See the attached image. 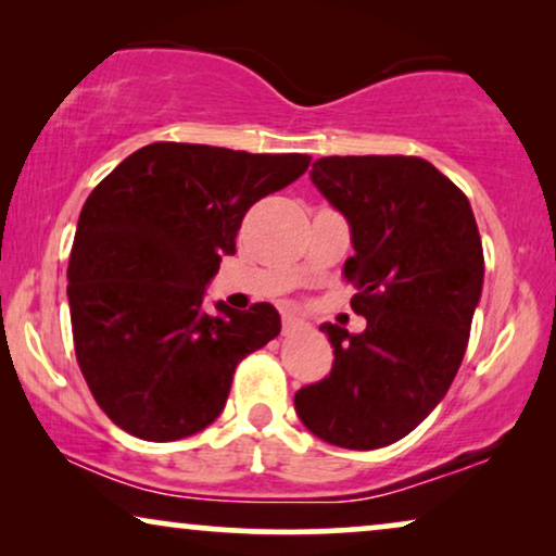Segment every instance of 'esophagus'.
I'll use <instances>...</instances> for the list:
<instances>
[{
	"instance_id": "esophagus-1",
	"label": "esophagus",
	"mask_w": 556,
	"mask_h": 556,
	"mask_svg": "<svg viewBox=\"0 0 556 556\" xmlns=\"http://www.w3.org/2000/svg\"><path fill=\"white\" fill-rule=\"evenodd\" d=\"M303 326H308V321H306V316L301 314V311H295V308L283 311V329H286V331L303 329Z\"/></svg>"
}]
</instances>
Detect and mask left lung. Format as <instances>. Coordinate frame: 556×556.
<instances>
[{
	"label": "left lung",
	"instance_id": "1",
	"mask_svg": "<svg viewBox=\"0 0 556 556\" xmlns=\"http://www.w3.org/2000/svg\"><path fill=\"white\" fill-rule=\"evenodd\" d=\"M311 181L352 230L344 278L367 329L321 324L331 375L293 405L316 438L375 451L413 432L458 375L483 288L481 235L468 197L420 156H324Z\"/></svg>",
	"mask_w": 556,
	"mask_h": 556
}]
</instances>
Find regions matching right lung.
<instances>
[{
    "label": "right lung",
    "mask_w": 556,
    "mask_h": 556,
    "mask_svg": "<svg viewBox=\"0 0 556 556\" xmlns=\"http://www.w3.org/2000/svg\"><path fill=\"white\" fill-rule=\"evenodd\" d=\"M306 154L156 141L83 204L67 265L75 356L105 415L151 443L217 420L235 367L280 333L270 303L235 311L204 291L257 200L308 169Z\"/></svg>",
    "instance_id": "1"
}]
</instances>
